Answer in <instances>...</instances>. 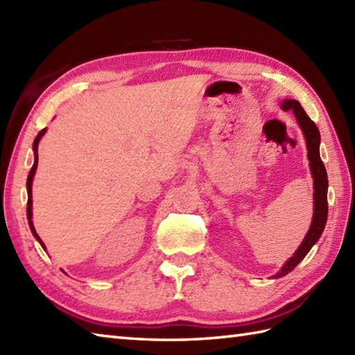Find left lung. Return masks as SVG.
Instances as JSON below:
<instances>
[{
	"mask_svg": "<svg viewBox=\"0 0 355 355\" xmlns=\"http://www.w3.org/2000/svg\"><path fill=\"white\" fill-rule=\"evenodd\" d=\"M282 110L284 111H293L294 116L297 119L299 126L302 128L305 140H306V149H308V160H310V168L314 178V215L311 221V227L308 230L305 239L302 244L296 250L291 258L285 262L282 270L279 271L275 277H282L288 275L290 271L297 266V263L302 261L306 253L311 250V247L318 243L323 229H325L327 218H328V175L325 164H323L320 154H319V145H320V132L318 126L313 122V120L306 116L304 108L300 107L297 101H284L282 102Z\"/></svg>",
	"mask_w": 355,
	"mask_h": 355,
	"instance_id": "8db88e82",
	"label": "left lung"
}]
</instances>
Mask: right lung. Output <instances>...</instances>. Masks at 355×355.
I'll return each instance as SVG.
<instances>
[{
	"instance_id": "right-lung-1",
	"label": "right lung",
	"mask_w": 355,
	"mask_h": 355,
	"mask_svg": "<svg viewBox=\"0 0 355 355\" xmlns=\"http://www.w3.org/2000/svg\"><path fill=\"white\" fill-rule=\"evenodd\" d=\"M44 132H45V128H44L42 131L37 132L36 139H35V141H33L35 163H33V166H32V169H30V172H28V177H27V195H28V200H27V220H28L30 230H32L33 236H35L37 241H40V244L42 245V248H45V245H44V243L41 241V238L37 236V233H36V230H35V227H33V223H32V182H33V175H35V172H36V166H37V143H40V140H41V137L44 135Z\"/></svg>"
}]
</instances>
